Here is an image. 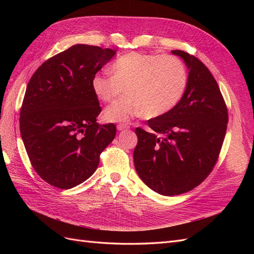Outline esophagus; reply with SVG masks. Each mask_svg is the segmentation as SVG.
I'll return each instance as SVG.
<instances>
[{"instance_id":"esophagus-1","label":"esophagus","mask_w":254,"mask_h":254,"mask_svg":"<svg viewBox=\"0 0 254 254\" xmlns=\"http://www.w3.org/2000/svg\"><path fill=\"white\" fill-rule=\"evenodd\" d=\"M117 128H118L119 131H121V130L128 129V128H129V125H127V124H119V125L117 126Z\"/></svg>"}]
</instances>
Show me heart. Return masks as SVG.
Segmentation results:
<instances>
[{"mask_svg": "<svg viewBox=\"0 0 254 254\" xmlns=\"http://www.w3.org/2000/svg\"><path fill=\"white\" fill-rule=\"evenodd\" d=\"M111 72L96 73L91 82L95 95L105 103L115 101L126 88L128 94L105 111L111 122L144 113L149 118L166 114L178 105L189 84L187 64L174 55L127 53L114 61Z\"/></svg>", "mask_w": 254, "mask_h": 254, "instance_id": "b5f03b06", "label": "heart"}]
</instances>
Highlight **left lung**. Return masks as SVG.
I'll use <instances>...</instances> for the list:
<instances>
[{"label":"left lung","instance_id":"left-lung-1","mask_svg":"<svg viewBox=\"0 0 254 254\" xmlns=\"http://www.w3.org/2000/svg\"><path fill=\"white\" fill-rule=\"evenodd\" d=\"M186 63L189 84L173 110L135 128L133 161L142 181L156 193L175 196L198 187L216 164L228 125V109L216 80L200 60L172 51Z\"/></svg>","mask_w":254,"mask_h":254}]
</instances>
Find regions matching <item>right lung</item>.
Returning <instances> with one entry per match:
<instances>
[{
    "label": "right lung",
    "instance_id": "right-lung-1",
    "mask_svg": "<svg viewBox=\"0 0 254 254\" xmlns=\"http://www.w3.org/2000/svg\"><path fill=\"white\" fill-rule=\"evenodd\" d=\"M117 51L76 44L37 68L20 110V131L36 173L53 187L68 190L94 174L99 156L117 134L99 125L92 78Z\"/></svg>",
    "mask_w": 254,
    "mask_h": 254
}]
</instances>
